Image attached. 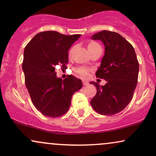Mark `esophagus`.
Returning a JSON list of instances; mask_svg holds the SVG:
<instances>
[{
  "mask_svg": "<svg viewBox=\"0 0 156 156\" xmlns=\"http://www.w3.org/2000/svg\"><path fill=\"white\" fill-rule=\"evenodd\" d=\"M83 86H87L89 84V82L87 81V80H83Z\"/></svg>",
  "mask_w": 156,
  "mask_h": 156,
  "instance_id": "34e87169",
  "label": "esophagus"
}]
</instances>
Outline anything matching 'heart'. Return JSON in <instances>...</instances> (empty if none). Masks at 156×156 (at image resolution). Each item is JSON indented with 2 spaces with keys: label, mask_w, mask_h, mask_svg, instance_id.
I'll use <instances>...</instances> for the list:
<instances>
[{
  "label": "heart",
  "mask_w": 156,
  "mask_h": 156,
  "mask_svg": "<svg viewBox=\"0 0 156 156\" xmlns=\"http://www.w3.org/2000/svg\"><path fill=\"white\" fill-rule=\"evenodd\" d=\"M97 47H101V46L95 42H92L88 44V49H91V48H94ZM76 73H78L80 77H82V78H86V77H87V76H88L89 69L85 67H78L76 69Z\"/></svg>",
  "instance_id": "obj_1"
}]
</instances>
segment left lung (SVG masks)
Here are the masks:
<instances>
[{
  "mask_svg": "<svg viewBox=\"0 0 156 156\" xmlns=\"http://www.w3.org/2000/svg\"><path fill=\"white\" fill-rule=\"evenodd\" d=\"M105 46V54L96 77L106 80L104 86H95L96 95L90 103L102 115H114L122 111L133 98L137 85L139 64L133 46L118 33L103 31L92 36Z\"/></svg>",
  "mask_w": 156,
  "mask_h": 156,
  "instance_id": "left-lung-1",
  "label": "left lung"
}]
</instances>
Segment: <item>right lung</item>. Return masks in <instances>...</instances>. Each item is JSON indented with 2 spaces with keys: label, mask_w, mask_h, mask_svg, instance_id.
Segmentation results:
<instances>
[{
  "label": "right lung",
  "mask_w": 156,
  "mask_h": 156,
  "mask_svg": "<svg viewBox=\"0 0 156 156\" xmlns=\"http://www.w3.org/2000/svg\"><path fill=\"white\" fill-rule=\"evenodd\" d=\"M80 34L64 35L57 31L40 32L24 50L23 70L25 83L35 108L46 117H61L67 113L75 92L82 81L73 76L57 78L55 67L68 63V51Z\"/></svg>",
  "instance_id": "1"
}]
</instances>
